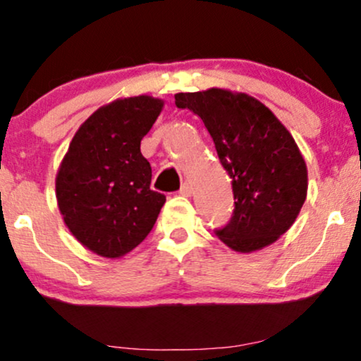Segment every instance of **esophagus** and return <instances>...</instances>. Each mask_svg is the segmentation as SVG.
<instances>
[{"instance_id": "esophagus-1", "label": "esophagus", "mask_w": 361, "mask_h": 361, "mask_svg": "<svg viewBox=\"0 0 361 361\" xmlns=\"http://www.w3.org/2000/svg\"><path fill=\"white\" fill-rule=\"evenodd\" d=\"M193 193V188H192V183H188V181H185L183 185H181L180 188V195H183V197H190V195Z\"/></svg>"}]
</instances>
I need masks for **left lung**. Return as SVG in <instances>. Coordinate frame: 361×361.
I'll return each instance as SVG.
<instances>
[{"mask_svg": "<svg viewBox=\"0 0 361 361\" xmlns=\"http://www.w3.org/2000/svg\"><path fill=\"white\" fill-rule=\"evenodd\" d=\"M175 104L203 121L232 178L235 208L216 235L240 254L274 244L307 195L306 161L286 126L252 95L219 87L175 94Z\"/></svg>", "mask_w": 361, "mask_h": 361, "instance_id": "left-lung-1", "label": "left lung"}]
</instances>
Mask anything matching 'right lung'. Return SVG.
<instances>
[{
  "label": "right lung",
  "instance_id": "obj_1",
  "mask_svg": "<svg viewBox=\"0 0 361 361\" xmlns=\"http://www.w3.org/2000/svg\"><path fill=\"white\" fill-rule=\"evenodd\" d=\"M163 99H116L90 114L65 153L55 178L60 215L82 245L119 259L141 244L166 197L149 188L151 166L141 139L161 114Z\"/></svg>",
  "mask_w": 361,
  "mask_h": 361
}]
</instances>
